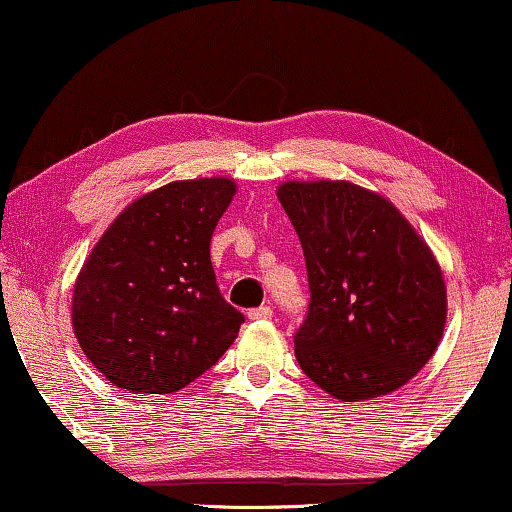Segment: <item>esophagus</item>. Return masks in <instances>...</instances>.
Masks as SVG:
<instances>
[{"mask_svg":"<svg viewBox=\"0 0 512 512\" xmlns=\"http://www.w3.org/2000/svg\"><path fill=\"white\" fill-rule=\"evenodd\" d=\"M249 319H254V321L272 319V307L270 305H261V307H256V310H249Z\"/></svg>","mask_w":512,"mask_h":512,"instance_id":"1","label":"esophagus"}]
</instances>
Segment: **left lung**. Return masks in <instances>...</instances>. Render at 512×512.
<instances>
[{"mask_svg":"<svg viewBox=\"0 0 512 512\" xmlns=\"http://www.w3.org/2000/svg\"><path fill=\"white\" fill-rule=\"evenodd\" d=\"M277 198L303 244L310 310L296 333L303 373L338 401L408 384L443 340L438 258L384 195L345 179H289Z\"/></svg>","mask_w":512,"mask_h":512,"instance_id":"8db88e82","label":"left lung"}]
</instances>
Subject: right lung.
Segmentation results:
<instances>
[{"label":"right lung","instance_id":"right-lung-1","mask_svg":"<svg viewBox=\"0 0 512 512\" xmlns=\"http://www.w3.org/2000/svg\"><path fill=\"white\" fill-rule=\"evenodd\" d=\"M235 179H179L132 200L72 291L86 359L130 394H172L221 359L244 317L221 298L209 242Z\"/></svg>","mask_w":512,"mask_h":512}]
</instances>
